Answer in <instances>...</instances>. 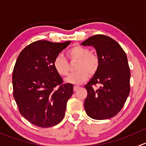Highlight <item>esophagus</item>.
<instances>
[{"label": "esophagus", "instance_id": "34e87169", "mask_svg": "<svg viewBox=\"0 0 146 146\" xmlns=\"http://www.w3.org/2000/svg\"><path fill=\"white\" fill-rule=\"evenodd\" d=\"M79 88H80V87H79V86H74V91H77V90L79 89Z\"/></svg>", "mask_w": 146, "mask_h": 146}]
</instances>
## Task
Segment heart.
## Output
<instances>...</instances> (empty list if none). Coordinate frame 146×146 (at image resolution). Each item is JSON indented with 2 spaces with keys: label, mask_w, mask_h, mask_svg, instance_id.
Instances as JSON below:
<instances>
[{
  "label": "heart",
  "mask_w": 146,
  "mask_h": 146,
  "mask_svg": "<svg viewBox=\"0 0 146 146\" xmlns=\"http://www.w3.org/2000/svg\"><path fill=\"white\" fill-rule=\"evenodd\" d=\"M67 55L70 60H76L77 63L75 67L76 72L70 74L65 79L66 83L81 84L88 79L90 75L94 74L99 67L98 57L87 48L76 45L70 49ZM53 67L55 71L60 76H65L70 72V67L67 60L58 55L53 61Z\"/></svg>",
  "instance_id": "obj_1"
}]
</instances>
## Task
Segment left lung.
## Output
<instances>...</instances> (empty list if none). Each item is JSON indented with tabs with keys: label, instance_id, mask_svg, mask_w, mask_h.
<instances>
[{
	"label": "left lung",
	"instance_id": "left-lung-1",
	"mask_svg": "<svg viewBox=\"0 0 146 146\" xmlns=\"http://www.w3.org/2000/svg\"><path fill=\"white\" fill-rule=\"evenodd\" d=\"M96 49L99 67L85 85L87 97L84 101L86 114L94 119L115 116L121 110L130 92V76L127 55L117 41L105 35H95L82 43ZM99 84L98 90L92 86Z\"/></svg>",
	"mask_w": 146,
	"mask_h": 146
}]
</instances>
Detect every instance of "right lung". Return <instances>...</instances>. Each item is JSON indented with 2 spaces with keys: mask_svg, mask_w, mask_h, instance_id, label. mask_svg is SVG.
Listing matches in <instances>:
<instances>
[{
  "mask_svg": "<svg viewBox=\"0 0 146 146\" xmlns=\"http://www.w3.org/2000/svg\"><path fill=\"white\" fill-rule=\"evenodd\" d=\"M70 43L37 40L18 56L13 73V96L21 115L34 125L48 128L64 118L73 85L62 84L53 61Z\"/></svg>",
  "mask_w": 146,
  "mask_h": 146,
  "instance_id": "obj_1",
  "label": "right lung"
}]
</instances>
